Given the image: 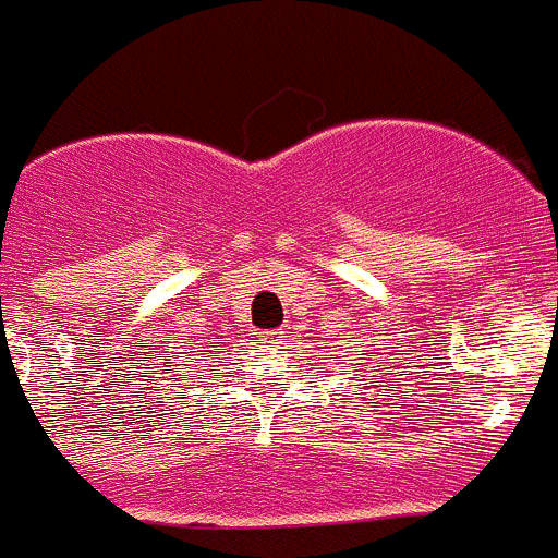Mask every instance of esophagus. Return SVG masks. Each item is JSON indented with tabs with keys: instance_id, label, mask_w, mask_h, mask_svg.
Listing matches in <instances>:
<instances>
[{
	"instance_id": "esophagus-1",
	"label": "esophagus",
	"mask_w": 558,
	"mask_h": 558,
	"mask_svg": "<svg viewBox=\"0 0 558 558\" xmlns=\"http://www.w3.org/2000/svg\"><path fill=\"white\" fill-rule=\"evenodd\" d=\"M283 331L280 329H272V331H264L262 335V340H264V345H269V348H278L280 342H283Z\"/></svg>"
}]
</instances>
